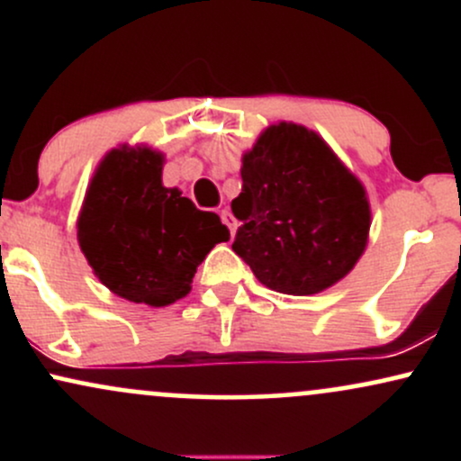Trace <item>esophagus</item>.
Here are the masks:
<instances>
[{"label":"esophagus","mask_w":461,"mask_h":461,"mask_svg":"<svg viewBox=\"0 0 461 461\" xmlns=\"http://www.w3.org/2000/svg\"><path fill=\"white\" fill-rule=\"evenodd\" d=\"M221 221H223V223L230 227V234L234 236L236 234V219H234V214L230 212V210H221Z\"/></svg>","instance_id":"34e87169"}]
</instances>
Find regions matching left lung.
<instances>
[{
  "mask_svg": "<svg viewBox=\"0 0 461 461\" xmlns=\"http://www.w3.org/2000/svg\"><path fill=\"white\" fill-rule=\"evenodd\" d=\"M240 176L231 249L258 282L308 297L353 271L368 245V194L314 130L268 125L242 153Z\"/></svg>",
  "mask_w": 461,
  "mask_h": 461,
  "instance_id": "left-lung-1",
  "label": "left lung"
}]
</instances>
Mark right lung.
Here are the masks:
<instances>
[{
    "mask_svg": "<svg viewBox=\"0 0 461 461\" xmlns=\"http://www.w3.org/2000/svg\"><path fill=\"white\" fill-rule=\"evenodd\" d=\"M164 153L121 145L95 168L77 216V242L110 293L164 308L193 288L197 267L230 230L162 184Z\"/></svg>",
    "mask_w": 461,
    "mask_h": 461,
    "instance_id": "right-lung-1",
    "label": "right lung"
}]
</instances>
